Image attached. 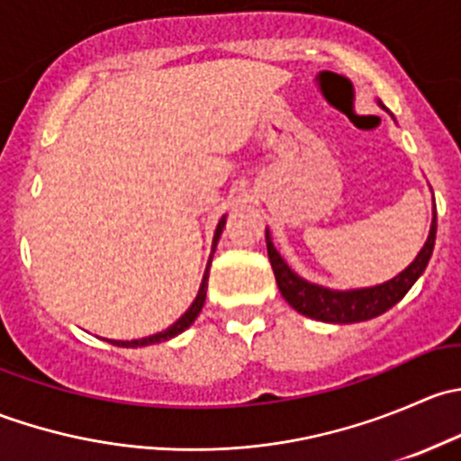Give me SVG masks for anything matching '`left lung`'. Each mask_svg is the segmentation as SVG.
I'll list each match as a JSON object with an SVG mask.
<instances>
[{"mask_svg": "<svg viewBox=\"0 0 461 461\" xmlns=\"http://www.w3.org/2000/svg\"><path fill=\"white\" fill-rule=\"evenodd\" d=\"M381 109H385L379 102ZM388 111V109H385ZM393 115V113H390ZM435 234H437V212L432 207V222L429 239H426L424 248L420 249L415 260L408 265L403 272L393 276L390 281L379 283V285L370 287H355V290H332V287L317 285L305 278H301L285 258L276 252L272 243L269 230H265V243H267V257L272 263L274 276H276V285L281 290L283 299L301 312L303 317L314 321H323V323H361L379 317V314L388 312L393 305L406 296V292L415 285L417 278L424 274L426 265L432 257V248H435Z\"/></svg>", "mask_w": 461, "mask_h": 461, "instance_id": "1", "label": "left lung"}]
</instances>
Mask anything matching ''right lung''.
I'll return each mask as SVG.
<instances>
[{
    "instance_id": "1",
    "label": "right lung",
    "mask_w": 461,
    "mask_h": 461,
    "mask_svg": "<svg viewBox=\"0 0 461 461\" xmlns=\"http://www.w3.org/2000/svg\"><path fill=\"white\" fill-rule=\"evenodd\" d=\"M225 222H227V216H222L221 221H218L216 225V231H213V240H212V254H209V260H207V267H204V274H203V281H201V287H198V294L196 299H194V303L189 305L187 312L183 314L176 323H171L169 328L162 330V332H156L151 334V337H142V339H131V341H115V339H106L109 343H113V346L118 348H144V346H153V343H162V341H169V339L178 337L180 332H185V330L189 328V325L196 321L198 314H201L203 305H204V296H207V281H209V267H212V258H213V252H216V245L218 240H221V234L222 230H225Z\"/></svg>"
}]
</instances>
